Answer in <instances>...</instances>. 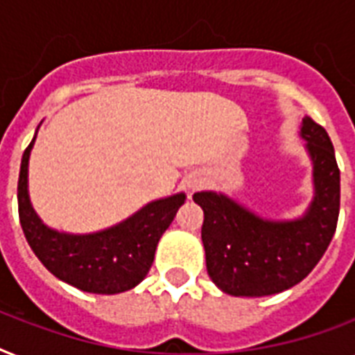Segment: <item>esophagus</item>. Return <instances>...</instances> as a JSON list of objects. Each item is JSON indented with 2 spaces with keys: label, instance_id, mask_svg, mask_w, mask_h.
<instances>
[{
  "label": "esophagus",
  "instance_id": "esophagus-1",
  "mask_svg": "<svg viewBox=\"0 0 355 355\" xmlns=\"http://www.w3.org/2000/svg\"><path fill=\"white\" fill-rule=\"evenodd\" d=\"M189 188L199 189L200 188V180H191V182H189Z\"/></svg>",
  "mask_w": 355,
  "mask_h": 355
}]
</instances>
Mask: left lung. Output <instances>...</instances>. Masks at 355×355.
Returning a JSON list of instances; mask_svg holds the SVG:
<instances>
[{
	"instance_id": "1",
	"label": "left lung",
	"mask_w": 355,
	"mask_h": 355,
	"mask_svg": "<svg viewBox=\"0 0 355 355\" xmlns=\"http://www.w3.org/2000/svg\"><path fill=\"white\" fill-rule=\"evenodd\" d=\"M298 136L313 166V199L295 219H267L221 191H197L205 211L202 245L211 282L232 297H267L297 286L336 234L341 178L324 128L302 118Z\"/></svg>"
}]
</instances>
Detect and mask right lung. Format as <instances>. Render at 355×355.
Listing matches in <instances>:
<instances>
[{
  "label": "right lung",
  "instance_id": "obj_1",
  "mask_svg": "<svg viewBox=\"0 0 355 355\" xmlns=\"http://www.w3.org/2000/svg\"><path fill=\"white\" fill-rule=\"evenodd\" d=\"M38 132V128H36ZM36 134L21 156L18 211L29 247L58 280L96 295H118L144 280L155 259L162 234L184 205L186 193H175L141 206L118 225L90 234L60 232L47 227L31 205L29 158Z\"/></svg>",
  "mask_w": 355,
  "mask_h": 355
}]
</instances>
